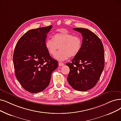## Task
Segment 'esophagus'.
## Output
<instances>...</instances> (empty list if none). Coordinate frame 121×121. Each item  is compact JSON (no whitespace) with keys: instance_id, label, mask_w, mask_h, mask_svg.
Returning <instances> with one entry per match:
<instances>
[{"instance_id":"1","label":"esophagus","mask_w":121,"mask_h":121,"mask_svg":"<svg viewBox=\"0 0 121 121\" xmlns=\"http://www.w3.org/2000/svg\"><path fill=\"white\" fill-rule=\"evenodd\" d=\"M59 66H63V65H64V64L62 63V62H59Z\"/></svg>"}]
</instances>
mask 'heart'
Returning a JSON list of instances; mask_svg holds the SVG:
<instances>
[{
  "label": "heart",
  "instance_id": "1",
  "mask_svg": "<svg viewBox=\"0 0 121 121\" xmlns=\"http://www.w3.org/2000/svg\"><path fill=\"white\" fill-rule=\"evenodd\" d=\"M82 46L81 37L74 36L72 34L62 31L56 34L52 39H48L45 42V47L49 54L54 56L60 47V51L55 55V59L63 61L70 56H75L80 51Z\"/></svg>",
  "mask_w": 121,
  "mask_h": 121
}]
</instances>
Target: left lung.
<instances>
[{"label": "left lung", "mask_w": 121, "mask_h": 121, "mask_svg": "<svg viewBox=\"0 0 121 121\" xmlns=\"http://www.w3.org/2000/svg\"><path fill=\"white\" fill-rule=\"evenodd\" d=\"M73 29L81 34L82 46L71 63L66 64L70 69L67 81L73 89L85 91L95 86L104 69V47L99 37L87 29Z\"/></svg>", "instance_id": "1"}]
</instances>
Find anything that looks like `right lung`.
<instances>
[{
  "label": "right lung",
  "instance_id": "obj_1",
  "mask_svg": "<svg viewBox=\"0 0 121 121\" xmlns=\"http://www.w3.org/2000/svg\"><path fill=\"white\" fill-rule=\"evenodd\" d=\"M52 26L28 31L18 40L13 60L15 75L23 88L38 93L49 85L52 72L58 62L50 56L45 47L47 34Z\"/></svg>",
  "mask_w": 121,
  "mask_h": 121
}]
</instances>
